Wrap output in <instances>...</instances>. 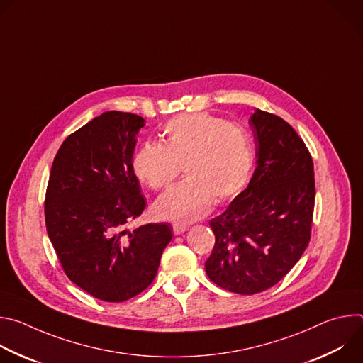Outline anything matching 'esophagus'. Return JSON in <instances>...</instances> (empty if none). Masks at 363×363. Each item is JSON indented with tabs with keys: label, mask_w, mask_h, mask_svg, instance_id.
<instances>
[{
	"label": "esophagus",
	"mask_w": 363,
	"mask_h": 363,
	"mask_svg": "<svg viewBox=\"0 0 363 363\" xmlns=\"http://www.w3.org/2000/svg\"><path fill=\"white\" fill-rule=\"evenodd\" d=\"M172 231L175 235H179V234H184L188 231V227L186 225H174L172 227Z\"/></svg>",
	"instance_id": "1"
}]
</instances>
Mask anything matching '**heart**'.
Listing matches in <instances>:
<instances>
[{
    "label": "heart",
    "mask_w": 363,
    "mask_h": 363,
    "mask_svg": "<svg viewBox=\"0 0 363 363\" xmlns=\"http://www.w3.org/2000/svg\"><path fill=\"white\" fill-rule=\"evenodd\" d=\"M164 145L146 142L135 153V175L150 189L168 188L184 167L186 181L153 206L160 220L189 224L224 203L247 185L252 168L250 136L208 113L181 115L162 128Z\"/></svg>",
    "instance_id": "obj_1"
}]
</instances>
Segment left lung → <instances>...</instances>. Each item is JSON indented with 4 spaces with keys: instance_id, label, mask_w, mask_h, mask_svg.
Listing matches in <instances>:
<instances>
[{
    "instance_id": "1",
    "label": "left lung",
    "mask_w": 363,
    "mask_h": 363,
    "mask_svg": "<svg viewBox=\"0 0 363 363\" xmlns=\"http://www.w3.org/2000/svg\"><path fill=\"white\" fill-rule=\"evenodd\" d=\"M255 171L248 186L213 218L216 245L205 272L217 286L255 294L279 283L310 241L315 208L312 157L281 118L255 109Z\"/></svg>"
}]
</instances>
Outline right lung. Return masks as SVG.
<instances>
[{
    "label": "right lung",
    "mask_w": 363,
    "mask_h": 363,
    "mask_svg": "<svg viewBox=\"0 0 363 363\" xmlns=\"http://www.w3.org/2000/svg\"><path fill=\"white\" fill-rule=\"evenodd\" d=\"M143 126L133 113H101L66 138L50 172L48 238L67 277L103 301L143 291L172 240L165 223L128 228L146 206L132 164Z\"/></svg>",
    "instance_id": "1"
}]
</instances>
